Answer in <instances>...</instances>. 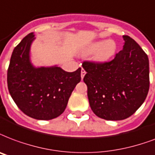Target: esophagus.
I'll list each match as a JSON object with an SVG mask.
<instances>
[{"label": "esophagus", "instance_id": "obj_1", "mask_svg": "<svg viewBox=\"0 0 155 155\" xmlns=\"http://www.w3.org/2000/svg\"><path fill=\"white\" fill-rule=\"evenodd\" d=\"M85 74H86V71H85V70L84 69V68H82V69H81V78H84V75H85Z\"/></svg>", "mask_w": 155, "mask_h": 155}]
</instances>
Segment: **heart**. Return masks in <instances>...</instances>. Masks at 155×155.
Segmentation results:
<instances>
[{
	"mask_svg": "<svg viewBox=\"0 0 155 155\" xmlns=\"http://www.w3.org/2000/svg\"><path fill=\"white\" fill-rule=\"evenodd\" d=\"M117 50V45L113 40L98 41L88 47L87 54H95V59L98 62H106L114 56Z\"/></svg>",
	"mask_w": 155,
	"mask_h": 155,
	"instance_id": "obj_1",
	"label": "heart"
}]
</instances>
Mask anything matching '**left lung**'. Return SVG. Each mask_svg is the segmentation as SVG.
Wrapping results in <instances>:
<instances>
[{"label":"left lung","instance_id":"8db88e82","mask_svg":"<svg viewBox=\"0 0 155 155\" xmlns=\"http://www.w3.org/2000/svg\"><path fill=\"white\" fill-rule=\"evenodd\" d=\"M124 49L110 62L84 61L89 105L93 113L106 120H122L135 113L150 88L147 54L128 35Z\"/></svg>","mask_w":155,"mask_h":155}]
</instances>
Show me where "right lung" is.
<instances>
[{
	"label": "right lung",
	"mask_w": 155,
	"mask_h": 155,
	"mask_svg": "<svg viewBox=\"0 0 155 155\" xmlns=\"http://www.w3.org/2000/svg\"><path fill=\"white\" fill-rule=\"evenodd\" d=\"M33 32L26 35L12 53L7 84L12 98L28 116L49 120L62 114L71 94L81 80V68L67 72L58 67L35 68L30 62Z\"/></svg>",
	"instance_id": "add662e5"
}]
</instances>
